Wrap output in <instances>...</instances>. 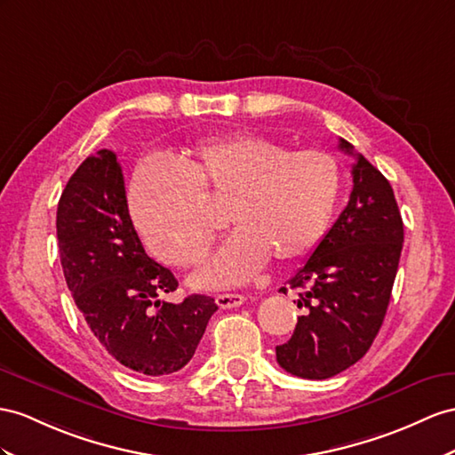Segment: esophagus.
I'll return each instance as SVG.
<instances>
[{
	"label": "esophagus",
	"mask_w": 455,
	"mask_h": 455,
	"mask_svg": "<svg viewBox=\"0 0 455 455\" xmlns=\"http://www.w3.org/2000/svg\"><path fill=\"white\" fill-rule=\"evenodd\" d=\"M217 306L220 309H230V307H238L243 304V296L242 294H219L215 298Z\"/></svg>",
	"instance_id": "esophagus-1"
}]
</instances>
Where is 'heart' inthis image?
I'll use <instances>...</instances> for the list:
<instances>
[{"label": "heart", "mask_w": 455, "mask_h": 455, "mask_svg": "<svg viewBox=\"0 0 455 455\" xmlns=\"http://www.w3.org/2000/svg\"><path fill=\"white\" fill-rule=\"evenodd\" d=\"M340 163L323 149L290 148L255 134L209 138L184 163L148 159L134 172L131 205L138 230L161 261L200 263L215 238L205 196L230 200L236 230L204 269L200 288L248 281L267 259L294 263L319 246L339 204Z\"/></svg>", "instance_id": "obj_1"}]
</instances>
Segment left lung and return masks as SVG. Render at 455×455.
Instances as JSON below:
<instances>
[{
  "label": "left lung",
  "instance_id": "8db88e82",
  "mask_svg": "<svg viewBox=\"0 0 455 455\" xmlns=\"http://www.w3.org/2000/svg\"><path fill=\"white\" fill-rule=\"evenodd\" d=\"M339 148L357 159L354 188L340 217L288 281L301 290L298 307L306 313L292 339L276 346L278 365L313 380L339 375L367 354L387 315L403 243L390 182L344 138Z\"/></svg>",
  "mask_w": 455,
  "mask_h": 455
}]
</instances>
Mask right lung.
Listing matches in <instances>:
<instances>
[{"instance_id": "obj_1", "label": "right lung", "mask_w": 455, "mask_h": 455, "mask_svg": "<svg viewBox=\"0 0 455 455\" xmlns=\"http://www.w3.org/2000/svg\"><path fill=\"white\" fill-rule=\"evenodd\" d=\"M55 225L67 286L101 347L148 377L188 363L217 304L200 294L182 304L159 299L179 283L144 251L111 149L86 157L68 179Z\"/></svg>"}]
</instances>
